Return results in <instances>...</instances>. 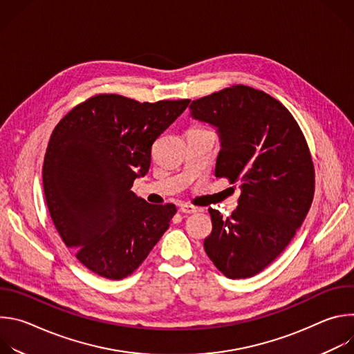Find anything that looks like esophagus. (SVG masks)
<instances>
[{"label":"esophagus","instance_id":"obj_1","mask_svg":"<svg viewBox=\"0 0 354 354\" xmlns=\"http://www.w3.org/2000/svg\"><path fill=\"white\" fill-rule=\"evenodd\" d=\"M179 212L183 213V214H192V213L200 212V209L196 207V206H192V205H180L179 206Z\"/></svg>","mask_w":354,"mask_h":354}]
</instances>
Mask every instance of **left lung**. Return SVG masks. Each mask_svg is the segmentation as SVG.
<instances>
[{
	"instance_id": "8db88e82",
	"label": "left lung",
	"mask_w": 354,
	"mask_h": 354,
	"mask_svg": "<svg viewBox=\"0 0 354 354\" xmlns=\"http://www.w3.org/2000/svg\"><path fill=\"white\" fill-rule=\"evenodd\" d=\"M190 115L218 129L216 176L238 183V209H209L205 250L228 279L268 268L304 221L315 192L310 147L288 109L269 93L235 84L193 100Z\"/></svg>"
}]
</instances>
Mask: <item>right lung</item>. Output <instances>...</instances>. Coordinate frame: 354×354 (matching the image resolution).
Wrapping results in <instances>:
<instances>
[{"instance_id": "right-lung-1", "label": "right lung", "mask_w": 354, "mask_h": 354, "mask_svg": "<svg viewBox=\"0 0 354 354\" xmlns=\"http://www.w3.org/2000/svg\"><path fill=\"white\" fill-rule=\"evenodd\" d=\"M189 102L97 93L50 136L41 171L47 209L63 242L95 274L130 276L168 230L175 205H149L131 186L148 172L154 141Z\"/></svg>"}]
</instances>
